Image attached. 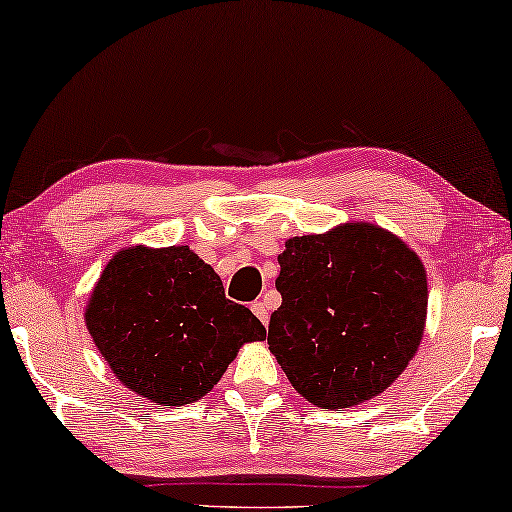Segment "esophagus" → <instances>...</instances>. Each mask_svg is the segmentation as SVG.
Wrapping results in <instances>:
<instances>
[{
    "label": "esophagus",
    "mask_w": 512,
    "mask_h": 512,
    "mask_svg": "<svg viewBox=\"0 0 512 512\" xmlns=\"http://www.w3.org/2000/svg\"><path fill=\"white\" fill-rule=\"evenodd\" d=\"M250 310H253V314L264 323V326L269 323V310H266V303H262V300H257V303L250 305Z\"/></svg>",
    "instance_id": "obj_1"
}]
</instances>
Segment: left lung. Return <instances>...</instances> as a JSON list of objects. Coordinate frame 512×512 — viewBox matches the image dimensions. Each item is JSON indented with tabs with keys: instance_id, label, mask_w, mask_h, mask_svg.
Segmentation results:
<instances>
[{
	"instance_id": "left-lung-1",
	"label": "left lung",
	"mask_w": 512,
	"mask_h": 512,
	"mask_svg": "<svg viewBox=\"0 0 512 512\" xmlns=\"http://www.w3.org/2000/svg\"><path fill=\"white\" fill-rule=\"evenodd\" d=\"M275 280L269 351L300 396L351 408L394 383L426 326V271L415 250L373 223L287 239Z\"/></svg>"
}]
</instances>
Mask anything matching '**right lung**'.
Masks as SVG:
<instances>
[{"mask_svg":"<svg viewBox=\"0 0 512 512\" xmlns=\"http://www.w3.org/2000/svg\"><path fill=\"white\" fill-rule=\"evenodd\" d=\"M84 319L120 383L177 408L212 392L243 344L266 339L257 316L225 298L221 278L189 246L120 250Z\"/></svg>","mask_w":512,"mask_h":512,"instance_id":"add662e5","label":"right lung"}]
</instances>
